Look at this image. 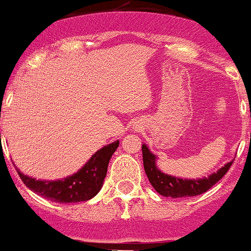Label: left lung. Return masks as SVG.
<instances>
[{
  "label": "left lung",
  "instance_id": "left-lung-1",
  "mask_svg": "<svg viewBox=\"0 0 251 251\" xmlns=\"http://www.w3.org/2000/svg\"><path fill=\"white\" fill-rule=\"evenodd\" d=\"M142 154H143L144 171L152 188L162 196L172 197V199L191 197L203 194L225 176L233 162V160L230 161L224 167L219 168L216 172L208 176L197 179H183L161 172L156 165L157 156L150 151L147 144L142 146Z\"/></svg>",
  "mask_w": 251,
  "mask_h": 251
}]
</instances>
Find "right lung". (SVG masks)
<instances>
[{"mask_svg":"<svg viewBox=\"0 0 251 251\" xmlns=\"http://www.w3.org/2000/svg\"><path fill=\"white\" fill-rule=\"evenodd\" d=\"M119 147V141L97 150L90 160L72 176L56 180H42L21 173L15 166L21 180L31 191L56 203H77L91 200L101 190L110 157Z\"/></svg>","mask_w":251,"mask_h":251,"instance_id":"add662e5","label":"right lung"}]
</instances>
